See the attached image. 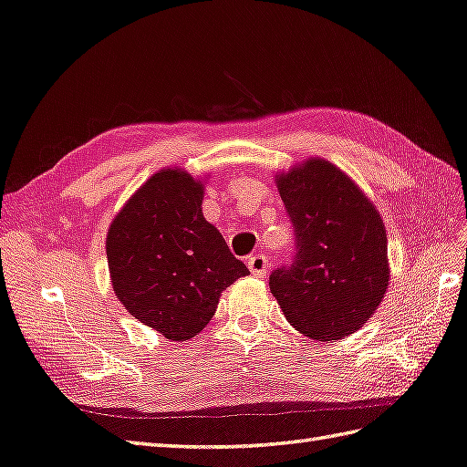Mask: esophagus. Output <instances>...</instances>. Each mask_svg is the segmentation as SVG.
I'll return each instance as SVG.
<instances>
[{"instance_id":"obj_1","label":"esophagus","mask_w":467,"mask_h":467,"mask_svg":"<svg viewBox=\"0 0 467 467\" xmlns=\"http://www.w3.org/2000/svg\"><path fill=\"white\" fill-rule=\"evenodd\" d=\"M266 268H268V258L263 253L248 256V270H251L254 276H265Z\"/></svg>"}]
</instances>
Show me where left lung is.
Segmentation results:
<instances>
[{
	"label": "left lung",
	"mask_w": 467,
	"mask_h": 467,
	"mask_svg": "<svg viewBox=\"0 0 467 467\" xmlns=\"http://www.w3.org/2000/svg\"><path fill=\"white\" fill-rule=\"evenodd\" d=\"M278 192L295 231V254L270 273V290L298 332L340 340L372 317L388 288L380 214L322 159L278 177Z\"/></svg>",
	"instance_id": "left-lung-1"
}]
</instances>
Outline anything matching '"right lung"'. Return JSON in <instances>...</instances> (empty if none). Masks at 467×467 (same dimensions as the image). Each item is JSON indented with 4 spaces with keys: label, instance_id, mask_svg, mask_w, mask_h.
<instances>
[{
    "label": "right lung",
    "instance_id": "1",
    "mask_svg": "<svg viewBox=\"0 0 467 467\" xmlns=\"http://www.w3.org/2000/svg\"><path fill=\"white\" fill-rule=\"evenodd\" d=\"M202 184L161 171L140 187L107 234L117 298L169 340L192 338L211 322L219 296L248 268L204 221Z\"/></svg>",
    "mask_w": 467,
    "mask_h": 467
}]
</instances>
